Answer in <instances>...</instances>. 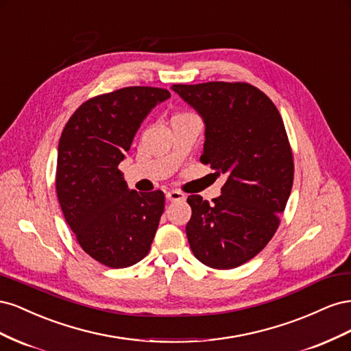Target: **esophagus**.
<instances>
[{
    "label": "esophagus",
    "mask_w": 351,
    "mask_h": 351,
    "mask_svg": "<svg viewBox=\"0 0 351 351\" xmlns=\"http://www.w3.org/2000/svg\"><path fill=\"white\" fill-rule=\"evenodd\" d=\"M165 197L168 202H177V200H183L186 196L182 192H178V190H169V192H167Z\"/></svg>",
    "instance_id": "1"
}]
</instances>
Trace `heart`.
Returning <instances> with one entry per match:
<instances>
[{
    "label": "heart",
    "instance_id": "b5f03b06",
    "mask_svg": "<svg viewBox=\"0 0 351 351\" xmlns=\"http://www.w3.org/2000/svg\"><path fill=\"white\" fill-rule=\"evenodd\" d=\"M184 115H190V114H177L173 117V119H176V117H184Z\"/></svg>",
    "mask_w": 351,
    "mask_h": 351
}]
</instances>
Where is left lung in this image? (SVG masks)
<instances>
[{
  "instance_id": "left-lung-1",
  "label": "left lung",
  "mask_w": 351,
  "mask_h": 351,
  "mask_svg": "<svg viewBox=\"0 0 351 351\" xmlns=\"http://www.w3.org/2000/svg\"><path fill=\"white\" fill-rule=\"evenodd\" d=\"M171 89L204 120L200 162L227 178L214 204L199 195L187 197L190 249L206 267H240L272 239L291 193L294 164L282 119L267 95L249 83Z\"/></svg>"
}]
</instances>
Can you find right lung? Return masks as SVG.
I'll return each mask as SVG.
<instances>
[{"label": "right lung", "mask_w": 351, "mask_h": 351, "mask_svg": "<svg viewBox=\"0 0 351 351\" xmlns=\"http://www.w3.org/2000/svg\"><path fill=\"white\" fill-rule=\"evenodd\" d=\"M171 93L124 88L82 104L61 133L57 196L80 247L110 268L142 261L164 212L161 190L129 189L119 164L129 155L141 124Z\"/></svg>", "instance_id": "1"}]
</instances>
